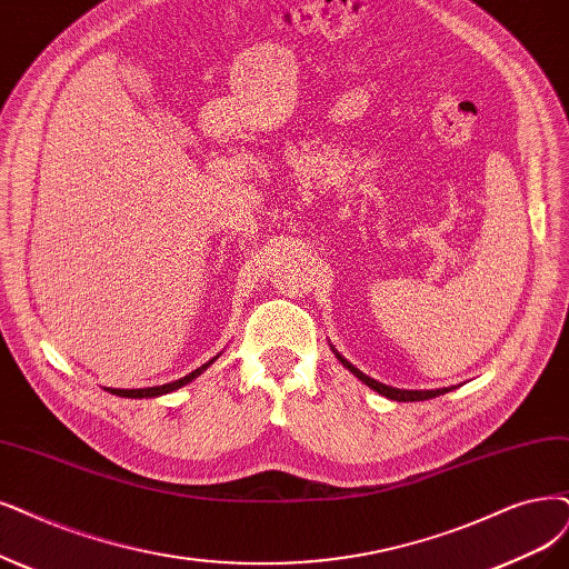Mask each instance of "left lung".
Returning <instances> with one entry per match:
<instances>
[{"label":"left lung","instance_id":"left-lung-1","mask_svg":"<svg viewBox=\"0 0 569 569\" xmlns=\"http://www.w3.org/2000/svg\"><path fill=\"white\" fill-rule=\"evenodd\" d=\"M338 353V351H335ZM338 359H340V363L345 366V368H349L356 377H359V380L363 382V385H368L370 389H375L377 393H382V396H387V398H391V401H427V398H436V396H440V393H446V391H450V389H433V391H408V389H393V387H387V385H382V382H377V380H372V377H368V375H363L359 368H353L347 359H342V356L338 353Z\"/></svg>","mask_w":569,"mask_h":569}]
</instances>
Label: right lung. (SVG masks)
<instances>
[{
    "label": "right lung",
    "instance_id": "right-lung-1",
    "mask_svg": "<svg viewBox=\"0 0 569 569\" xmlns=\"http://www.w3.org/2000/svg\"><path fill=\"white\" fill-rule=\"evenodd\" d=\"M220 356V353H218ZM218 356H213V359H210L208 363H203L201 368H197L194 372H189V375H184V377H180V380H176V382H168V385H161V387H150V389H108L110 393H117V396H123V398H154V396H163V393H171V391H176V389H180V387H184L187 382H192L194 377H199L210 363H213Z\"/></svg>",
    "mask_w": 569,
    "mask_h": 569
}]
</instances>
